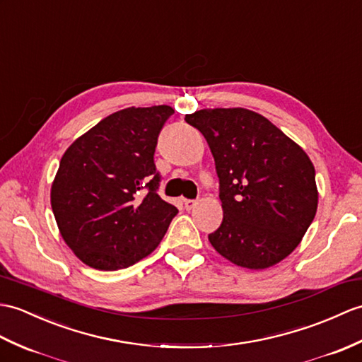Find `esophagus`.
Wrapping results in <instances>:
<instances>
[{"instance_id":"1","label":"esophagus","mask_w":362,"mask_h":362,"mask_svg":"<svg viewBox=\"0 0 362 362\" xmlns=\"http://www.w3.org/2000/svg\"><path fill=\"white\" fill-rule=\"evenodd\" d=\"M183 204H185V208H187L188 211H189V209H192V208H194V206L197 205V200H189V199H187V200H183Z\"/></svg>"}]
</instances>
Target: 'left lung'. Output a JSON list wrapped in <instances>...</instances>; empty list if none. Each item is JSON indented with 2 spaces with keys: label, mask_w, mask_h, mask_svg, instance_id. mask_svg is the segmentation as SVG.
<instances>
[{
  "label": "left lung",
  "mask_w": 362,
  "mask_h": 362,
  "mask_svg": "<svg viewBox=\"0 0 362 362\" xmlns=\"http://www.w3.org/2000/svg\"><path fill=\"white\" fill-rule=\"evenodd\" d=\"M185 120L206 139L219 175L223 221L214 250L250 270L293 253L317 209L315 166L296 141L245 107L200 109Z\"/></svg>",
  "instance_id": "obj_1"
}]
</instances>
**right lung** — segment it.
Here are the masks:
<instances>
[{
  "mask_svg": "<svg viewBox=\"0 0 362 362\" xmlns=\"http://www.w3.org/2000/svg\"><path fill=\"white\" fill-rule=\"evenodd\" d=\"M171 106L126 107L98 122L63 154L50 205L66 245L83 264L114 272L157 248L177 208L157 194V137ZM141 189L148 192L141 197Z\"/></svg>",
  "mask_w": 362,
  "mask_h": 362,
  "instance_id": "right-lung-1",
  "label": "right lung"
}]
</instances>
